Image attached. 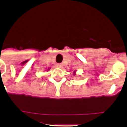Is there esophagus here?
I'll return each instance as SVG.
<instances>
[{"label":"esophagus","instance_id":"34e87169","mask_svg":"<svg viewBox=\"0 0 127 127\" xmlns=\"http://www.w3.org/2000/svg\"><path fill=\"white\" fill-rule=\"evenodd\" d=\"M57 66L58 68H62L63 66H64V64H58L57 65Z\"/></svg>","mask_w":127,"mask_h":127}]
</instances>
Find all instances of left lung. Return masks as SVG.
I'll use <instances>...</instances> for the list:
<instances>
[{
    "mask_svg": "<svg viewBox=\"0 0 127 127\" xmlns=\"http://www.w3.org/2000/svg\"><path fill=\"white\" fill-rule=\"evenodd\" d=\"M73 72H74V75L76 74V71H75V70H74V71Z\"/></svg>",
    "mask_w": 127,
    "mask_h": 127,
    "instance_id": "obj_1",
    "label": "left lung"
}]
</instances>
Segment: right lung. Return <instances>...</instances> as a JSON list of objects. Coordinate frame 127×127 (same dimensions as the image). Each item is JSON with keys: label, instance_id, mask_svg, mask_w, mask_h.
<instances>
[{"label": "right lung", "instance_id": "add662e5", "mask_svg": "<svg viewBox=\"0 0 127 127\" xmlns=\"http://www.w3.org/2000/svg\"><path fill=\"white\" fill-rule=\"evenodd\" d=\"M50 68H49V69H48V70H50Z\"/></svg>", "mask_w": 127, "mask_h": 127}]
</instances>
